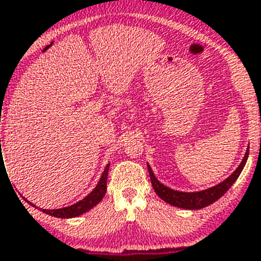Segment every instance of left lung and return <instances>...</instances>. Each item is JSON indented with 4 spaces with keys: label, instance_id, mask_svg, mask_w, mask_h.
<instances>
[{
    "label": "left lung",
    "instance_id": "obj_1",
    "mask_svg": "<svg viewBox=\"0 0 261 261\" xmlns=\"http://www.w3.org/2000/svg\"><path fill=\"white\" fill-rule=\"evenodd\" d=\"M248 158V150L246 151V155H244L243 161L239 165V167L230 175L226 180H223L222 183L217 184L216 187H212L209 190L200 191V192H192V193H187V192H177V191L170 190L166 186L159 183L156 180V177L154 176L153 171H151L150 166H147L149 168V175H150V180L151 186H153L154 191H155L156 195L163 200V201L168 202V204L174 205V206H177V208H183V209H202L208 205L213 204L214 201L222 197L227 191L230 190V187L235 183V180L238 179V176L241 175L242 170H243L244 165L247 162Z\"/></svg>",
    "mask_w": 261,
    "mask_h": 261
}]
</instances>
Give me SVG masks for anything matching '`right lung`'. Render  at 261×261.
<instances>
[{"label": "right lung", "mask_w": 261, "mask_h": 261, "mask_svg": "<svg viewBox=\"0 0 261 261\" xmlns=\"http://www.w3.org/2000/svg\"><path fill=\"white\" fill-rule=\"evenodd\" d=\"M108 168H110V165H107V167L105 168L103 171L102 177L99 180L98 186L94 188V191L90 195H87L84 200L78 201L77 204L70 205V206H66V208L61 209H53V211H49V209H41L43 213H47L49 216L57 217V218H71V217H77L81 216V214L86 213L90 209L94 208L96 204L100 202V200L103 199L106 191H107V176H108ZM31 204V202H30Z\"/></svg>", "instance_id": "add662e5"}]
</instances>
